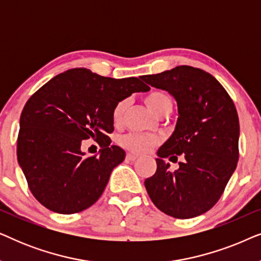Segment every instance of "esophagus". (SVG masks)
I'll use <instances>...</instances> for the list:
<instances>
[{"label":"esophagus","mask_w":261,"mask_h":261,"mask_svg":"<svg viewBox=\"0 0 261 261\" xmlns=\"http://www.w3.org/2000/svg\"><path fill=\"white\" fill-rule=\"evenodd\" d=\"M126 159H127V160H129V162H134V160H137V159H138V156L135 155V154H132V153H127Z\"/></svg>","instance_id":"34e87169"}]
</instances>
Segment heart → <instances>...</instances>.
Listing matches in <instances>:
<instances>
[{"instance_id":"heart-1","label":"heart","mask_w":261,"mask_h":261,"mask_svg":"<svg viewBox=\"0 0 261 261\" xmlns=\"http://www.w3.org/2000/svg\"><path fill=\"white\" fill-rule=\"evenodd\" d=\"M145 103L147 105L149 110L154 114V115L159 116L164 113H169L172 110L173 102L172 98L170 97L166 92L154 90L151 91L149 94L145 96ZM128 107L127 99H122V101L117 102L113 109V120L115 123L121 122L123 119L124 113ZM158 138L151 137V135H140V134H127L123 135L120 139V144L123 146L124 148L129 149V151L134 153H146L151 149L153 146L158 144Z\"/></svg>"}]
</instances>
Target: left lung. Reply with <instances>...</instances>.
<instances>
[{"label": "left lung", "instance_id": "obj_1", "mask_svg": "<svg viewBox=\"0 0 261 261\" xmlns=\"http://www.w3.org/2000/svg\"><path fill=\"white\" fill-rule=\"evenodd\" d=\"M142 81L172 95L178 120L172 135L158 149L156 171L145 180L154 205L176 219H191L212 209L237 169L240 124L230 96L212 74L177 66ZM185 159L170 171L164 158Z\"/></svg>", "mask_w": 261, "mask_h": 261}]
</instances>
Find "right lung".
<instances>
[{
    "mask_svg": "<svg viewBox=\"0 0 261 261\" xmlns=\"http://www.w3.org/2000/svg\"><path fill=\"white\" fill-rule=\"evenodd\" d=\"M148 90L137 77L115 80L77 67L31 96L21 113L16 154L28 188L42 205L67 215L101 197L113 169L126 156L107 135L114 130V107L133 92ZM89 137L102 149L84 159L80 145Z\"/></svg>",
    "mask_w": 261,
    "mask_h": 261,
    "instance_id": "right-lung-1",
    "label": "right lung"
}]
</instances>
